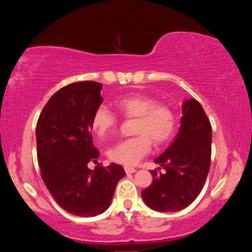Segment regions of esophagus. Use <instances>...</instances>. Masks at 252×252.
<instances>
[{
  "instance_id": "obj_1",
  "label": "esophagus",
  "mask_w": 252,
  "mask_h": 252,
  "mask_svg": "<svg viewBox=\"0 0 252 252\" xmlns=\"http://www.w3.org/2000/svg\"><path fill=\"white\" fill-rule=\"evenodd\" d=\"M125 171L126 173H134V172H136V169L131 168V167H125Z\"/></svg>"
}]
</instances>
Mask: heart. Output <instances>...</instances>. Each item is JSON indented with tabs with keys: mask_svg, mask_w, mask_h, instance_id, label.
Listing matches in <instances>:
<instances>
[{
	"mask_svg": "<svg viewBox=\"0 0 252 252\" xmlns=\"http://www.w3.org/2000/svg\"><path fill=\"white\" fill-rule=\"evenodd\" d=\"M119 112L126 119H136L134 138L114 144L108 151L112 161L125 165H133L146 157L151 149V141L162 146L171 140L176 132L177 117L171 106L158 103L156 97L142 93L121 96L116 101ZM119 119L104 105L96 108L92 117V127L100 138H105L116 130Z\"/></svg>",
	"mask_w": 252,
	"mask_h": 252,
	"instance_id": "b5f03b06",
	"label": "heart"
}]
</instances>
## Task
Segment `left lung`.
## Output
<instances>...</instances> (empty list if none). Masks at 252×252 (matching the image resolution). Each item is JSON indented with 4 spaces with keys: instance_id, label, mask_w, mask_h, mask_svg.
I'll return each mask as SVG.
<instances>
[{
    "instance_id": "8db88e82",
    "label": "left lung",
    "mask_w": 252,
    "mask_h": 252,
    "mask_svg": "<svg viewBox=\"0 0 252 252\" xmlns=\"http://www.w3.org/2000/svg\"><path fill=\"white\" fill-rule=\"evenodd\" d=\"M182 114L173 142L155 160L165 173L152 170L151 186L141 192L147 206L156 211L187 208L201 192L210 169L212 132L202 105L194 99L187 100Z\"/></svg>"
}]
</instances>
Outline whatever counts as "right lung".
<instances>
[{
	"mask_svg": "<svg viewBox=\"0 0 252 252\" xmlns=\"http://www.w3.org/2000/svg\"><path fill=\"white\" fill-rule=\"evenodd\" d=\"M101 90L102 84L94 81L60 89L36 123L37 161L44 185L60 207L79 217L103 213L126 176L116 163L88 168L99 158L91 131L93 113L103 101Z\"/></svg>",
	"mask_w": 252,
	"mask_h": 252,
	"instance_id": "1",
	"label": "right lung"
}]
</instances>
